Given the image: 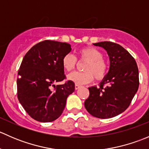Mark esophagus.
I'll list each match as a JSON object with an SVG mask.
<instances>
[{
  "label": "esophagus",
  "mask_w": 149,
  "mask_h": 149,
  "mask_svg": "<svg viewBox=\"0 0 149 149\" xmlns=\"http://www.w3.org/2000/svg\"><path fill=\"white\" fill-rule=\"evenodd\" d=\"M81 88V86L79 85V84H76V85H75V89L76 90L79 89V88Z\"/></svg>",
  "instance_id": "obj_1"
}]
</instances>
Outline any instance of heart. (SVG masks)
I'll use <instances>...</instances> for the list:
<instances>
[{
    "label": "heart",
    "instance_id": "1",
    "mask_svg": "<svg viewBox=\"0 0 149 149\" xmlns=\"http://www.w3.org/2000/svg\"><path fill=\"white\" fill-rule=\"evenodd\" d=\"M79 61H86L84 65V72L75 71L68 76V79L73 83L82 85L88 84L93 80H102L108 71L107 63L103 59L100 51L91 47H86L78 52ZM77 64V60L73 55L68 54L62 60V65L66 71L73 70Z\"/></svg>",
    "mask_w": 149,
    "mask_h": 149
}]
</instances>
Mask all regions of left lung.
I'll list each match as a JSON object with an SVG mask.
<instances>
[{"mask_svg":"<svg viewBox=\"0 0 149 149\" xmlns=\"http://www.w3.org/2000/svg\"><path fill=\"white\" fill-rule=\"evenodd\" d=\"M94 45L103 47L109 58V69L100 87L88 88L89 97L84 106L92 116L113 118L129 107L139 86V68L133 57L125 48L112 42Z\"/></svg>","mask_w":149,"mask_h":149,"instance_id":"1","label":"left lung"}]
</instances>
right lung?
<instances>
[{
	"label": "right lung",
	"instance_id": "right-lung-1",
	"mask_svg": "<svg viewBox=\"0 0 149 149\" xmlns=\"http://www.w3.org/2000/svg\"><path fill=\"white\" fill-rule=\"evenodd\" d=\"M70 51L68 43L45 40L33 46L24 57L18 72L17 96L35 120L48 123L58 119L67 97L74 91L75 84L70 81L54 84L65 79L62 60Z\"/></svg>",
	"mask_w": 149,
	"mask_h": 149
}]
</instances>
